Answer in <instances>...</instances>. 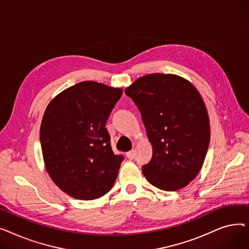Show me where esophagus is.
Returning <instances> with one entry per match:
<instances>
[{
	"mask_svg": "<svg viewBox=\"0 0 249 249\" xmlns=\"http://www.w3.org/2000/svg\"><path fill=\"white\" fill-rule=\"evenodd\" d=\"M126 156H127V159H129V160H133L134 156H135V151H134V150L128 151V152L126 153Z\"/></svg>",
	"mask_w": 249,
	"mask_h": 249,
	"instance_id": "esophagus-1",
	"label": "esophagus"
}]
</instances>
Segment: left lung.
Segmentation results:
<instances>
[{
	"mask_svg": "<svg viewBox=\"0 0 249 249\" xmlns=\"http://www.w3.org/2000/svg\"><path fill=\"white\" fill-rule=\"evenodd\" d=\"M125 94L140 111L152 144L143 175L163 191L186 187L201 171L210 142L209 116L198 89L178 75L152 73L139 77Z\"/></svg>",
	"mask_w": 249,
	"mask_h": 249,
	"instance_id": "obj_1",
	"label": "left lung"
}]
</instances>
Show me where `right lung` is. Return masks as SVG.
<instances>
[{"label": "right lung", "instance_id": "add662e5", "mask_svg": "<svg viewBox=\"0 0 249 249\" xmlns=\"http://www.w3.org/2000/svg\"><path fill=\"white\" fill-rule=\"evenodd\" d=\"M122 89L87 81L61 91L45 110L40 142L46 171L71 197L95 200L113 187L124 160L106 128Z\"/></svg>", "mask_w": 249, "mask_h": 249}]
</instances>
